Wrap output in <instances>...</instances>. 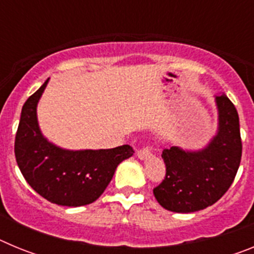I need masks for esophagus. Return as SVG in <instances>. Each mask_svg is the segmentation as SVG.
<instances>
[{"mask_svg": "<svg viewBox=\"0 0 254 254\" xmlns=\"http://www.w3.org/2000/svg\"><path fill=\"white\" fill-rule=\"evenodd\" d=\"M151 155H152V151H151V149H150L149 146L143 147V149L138 150V151H137V158L141 159V160H142V159L150 158Z\"/></svg>", "mask_w": 254, "mask_h": 254, "instance_id": "obj_1", "label": "esophagus"}]
</instances>
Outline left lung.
Returning <instances> with one entry per match:
<instances>
[{
    "mask_svg": "<svg viewBox=\"0 0 254 254\" xmlns=\"http://www.w3.org/2000/svg\"><path fill=\"white\" fill-rule=\"evenodd\" d=\"M219 127L207 146L185 151L178 146L164 149L167 173L154 196L173 212H194L214 205L232 186L242 159L239 116L226 95L215 98Z\"/></svg>",
    "mask_w": 254,
    "mask_h": 254,
    "instance_id": "1",
    "label": "left lung"
}]
</instances>
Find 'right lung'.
Instances as JSON below:
<instances>
[{"mask_svg":"<svg viewBox=\"0 0 254 254\" xmlns=\"http://www.w3.org/2000/svg\"><path fill=\"white\" fill-rule=\"evenodd\" d=\"M48 80L22 105L15 137L20 172L33 190L49 202L68 207L89 205L102 196L118 164L133 155L129 145L107 150H64L44 137L37 105Z\"/></svg>","mask_w":254,"mask_h":254,"instance_id":"add662e5","label":"right lung"}]
</instances>
